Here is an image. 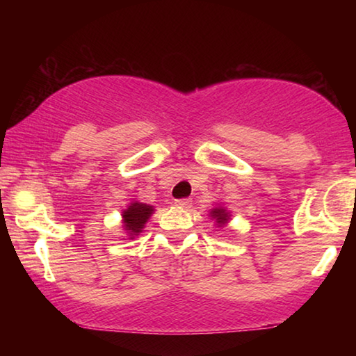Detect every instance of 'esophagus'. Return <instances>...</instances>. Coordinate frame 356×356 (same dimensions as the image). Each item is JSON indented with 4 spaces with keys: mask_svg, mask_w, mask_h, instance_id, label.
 <instances>
[{
    "mask_svg": "<svg viewBox=\"0 0 356 356\" xmlns=\"http://www.w3.org/2000/svg\"><path fill=\"white\" fill-rule=\"evenodd\" d=\"M191 197H182V200H177L176 201V206H179V207H182V209H188V207H191Z\"/></svg>",
    "mask_w": 356,
    "mask_h": 356,
    "instance_id": "34e87169",
    "label": "esophagus"
}]
</instances>
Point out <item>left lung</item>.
<instances>
[{"instance_id": "obj_1", "label": "left lung", "mask_w": 356, "mask_h": 356, "mask_svg": "<svg viewBox=\"0 0 356 356\" xmlns=\"http://www.w3.org/2000/svg\"><path fill=\"white\" fill-rule=\"evenodd\" d=\"M210 213H212L213 218H216L218 225H225V221H227V213L225 212V209H213Z\"/></svg>"}]
</instances>
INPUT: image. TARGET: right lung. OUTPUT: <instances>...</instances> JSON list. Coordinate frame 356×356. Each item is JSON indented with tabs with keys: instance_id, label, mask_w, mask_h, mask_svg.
<instances>
[{
	"instance_id": "1",
	"label": "right lung",
	"mask_w": 356,
	"mask_h": 356,
	"mask_svg": "<svg viewBox=\"0 0 356 356\" xmlns=\"http://www.w3.org/2000/svg\"><path fill=\"white\" fill-rule=\"evenodd\" d=\"M154 212L152 206L143 202H134L130 204L127 210H124V226L125 231L130 234V237L138 236L141 232V229L146 225L150 213Z\"/></svg>"
}]
</instances>
